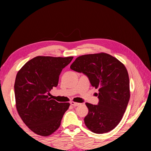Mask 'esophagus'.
Masks as SVG:
<instances>
[{"instance_id":"1","label":"esophagus","mask_w":151,"mask_h":151,"mask_svg":"<svg viewBox=\"0 0 151 151\" xmlns=\"http://www.w3.org/2000/svg\"><path fill=\"white\" fill-rule=\"evenodd\" d=\"M70 104L71 105H73V106H78V105H80V103H75V102H73V101H71L70 102Z\"/></svg>"}]
</instances>
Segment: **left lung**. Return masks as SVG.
I'll return each mask as SVG.
<instances>
[{
    "label": "left lung",
    "mask_w": 151,
    "mask_h": 151,
    "mask_svg": "<svg viewBox=\"0 0 151 151\" xmlns=\"http://www.w3.org/2000/svg\"><path fill=\"white\" fill-rule=\"evenodd\" d=\"M83 73L91 85L99 88L97 105L86 103L88 113L84 121L86 127L96 134L114 129L121 121L130 99L129 77L121 62L106 53L82 55L70 67Z\"/></svg>",
    "instance_id": "obj_1"
}]
</instances>
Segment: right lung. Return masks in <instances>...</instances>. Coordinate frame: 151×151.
I'll return each instance as SVG.
<instances>
[{"mask_svg":"<svg viewBox=\"0 0 151 151\" xmlns=\"http://www.w3.org/2000/svg\"><path fill=\"white\" fill-rule=\"evenodd\" d=\"M73 57H39L25 64L14 83L17 110L24 123L35 133L47 137L57 131L70 104L48 97L58 85L61 71Z\"/></svg>","mask_w":151,"mask_h":151,"instance_id":"obj_1","label":"right lung"}]
</instances>
